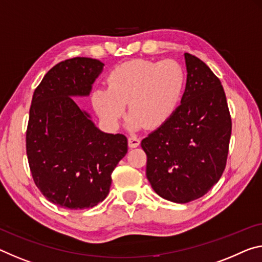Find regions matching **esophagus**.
Masks as SVG:
<instances>
[{
	"instance_id": "esophagus-1",
	"label": "esophagus",
	"mask_w": 262,
	"mask_h": 262,
	"mask_svg": "<svg viewBox=\"0 0 262 262\" xmlns=\"http://www.w3.org/2000/svg\"><path fill=\"white\" fill-rule=\"evenodd\" d=\"M140 139L136 138V136H129L128 138V146H129L130 148H136L140 146Z\"/></svg>"
}]
</instances>
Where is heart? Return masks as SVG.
<instances>
[{
	"mask_svg": "<svg viewBox=\"0 0 262 262\" xmlns=\"http://www.w3.org/2000/svg\"><path fill=\"white\" fill-rule=\"evenodd\" d=\"M107 87L92 93L99 116L119 126L128 106L133 128H159L175 113L183 97L185 73L176 60L135 59L122 63L107 76Z\"/></svg>",
	"mask_w": 262,
	"mask_h": 262,
	"instance_id": "heart-1",
	"label": "heart"
}]
</instances>
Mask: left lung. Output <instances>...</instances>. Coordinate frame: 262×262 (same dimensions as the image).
I'll list each match as a JSON object with an SVG mask.
<instances>
[{
	"mask_svg": "<svg viewBox=\"0 0 262 262\" xmlns=\"http://www.w3.org/2000/svg\"><path fill=\"white\" fill-rule=\"evenodd\" d=\"M182 103L160 128L142 140L147 178L154 191L173 203L209 192L226 167L232 120L219 78L196 56L185 53Z\"/></svg>",
	"mask_w": 262,
	"mask_h": 262,
	"instance_id": "left-lung-1",
	"label": "left lung"
}]
</instances>
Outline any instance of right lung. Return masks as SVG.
Instances as JSON below:
<instances>
[{
	"label": "right lung",
	"instance_id": "right-lung-1",
	"mask_svg": "<svg viewBox=\"0 0 262 262\" xmlns=\"http://www.w3.org/2000/svg\"><path fill=\"white\" fill-rule=\"evenodd\" d=\"M102 68L100 60L86 57L60 61L32 95L26 135L29 167L43 196L66 209L102 202L112 172L128 151L126 136L99 130L72 99L90 94Z\"/></svg>",
	"mask_w": 262,
	"mask_h": 262
}]
</instances>
